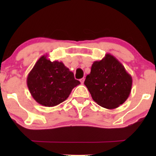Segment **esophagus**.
I'll use <instances>...</instances> for the list:
<instances>
[{
    "label": "esophagus",
    "instance_id": "34e87169",
    "mask_svg": "<svg viewBox=\"0 0 156 156\" xmlns=\"http://www.w3.org/2000/svg\"><path fill=\"white\" fill-rule=\"evenodd\" d=\"M84 80H85L84 78H82V79H80V82H81V84H84Z\"/></svg>",
    "mask_w": 156,
    "mask_h": 156
}]
</instances>
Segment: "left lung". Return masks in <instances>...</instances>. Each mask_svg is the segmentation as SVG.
Here are the masks:
<instances>
[{
	"label": "left lung",
	"instance_id": "8db88e82",
	"mask_svg": "<svg viewBox=\"0 0 156 156\" xmlns=\"http://www.w3.org/2000/svg\"><path fill=\"white\" fill-rule=\"evenodd\" d=\"M84 84L97 104L112 109L124 103L129 97L132 77L116 57L106 54L101 60L92 64Z\"/></svg>",
	"mask_w": 156,
	"mask_h": 156
}]
</instances>
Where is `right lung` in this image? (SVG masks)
<instances>
[{
	"instance_id": "1",
	"label": "right lung",
	"mask_w": 156,
	"mask_h": 156,
	"mask_svg": "<svg viewBox=\"0 0 156 156\" xmlns=\"http://www.w3.org/2000/svg\"><path fill=\"white\" fill-rule=\"evenodd\" d=\"M47 56H42L34 65L27 75V85L38 104L52 107L65 101L80 82L62 62H51Z\"/></svg>"
}]
</instances>
